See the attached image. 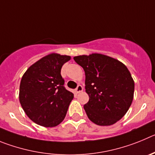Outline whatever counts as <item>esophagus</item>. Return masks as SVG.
I'll return each mask as SVG.
<instances>
[{
	"label": "esophagus",
	"mask_w": 155,
	"mask_h": 155,
	"mask_svg": "<svg viewBox=\"0 0 155 155\" xmlns=\"http://www.w3.org/2000/svg\"><path fill=\"white\" fill-rule=\"evenodd\" d=\"M83 87L81 85H79V86H77V88H76V90H75V93H81V92H83Z\"/></svg>",
	"instance_id": "34e87169"
}]
</instances>
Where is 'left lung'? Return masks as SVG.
I'll list each match as a JSON object with an SVG mask.
<instances>
[{"instance_id": "1", "label": "left lung", "mask_w": 155, "mask_h": 155, "mask_svg": "<svg viewBox=\"0 0 155 155\" xmlns=\"http://www.w3.org/2000/svg\"><path fill=\"white\" fill-rule=\"evenodd\" d=\"M73 58L85 71V89L90 97L84 105L88 118L100 126L114 124L133 101L134 82L130 71L119 60L103 54Z\"/></svg>"}]
</instances>
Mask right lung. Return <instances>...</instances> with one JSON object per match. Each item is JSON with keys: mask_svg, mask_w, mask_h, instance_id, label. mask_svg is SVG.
I'll return each instance as SVG.
<instances>
[{"mask_svg": "<svg viewBox=\"0 0 155 155\" xmlns=\"http://www.w3.org/2000/svg\"><path fill=\"white\" fill-rule=\"evenodd\" d=\"M70 58L48 54L31 65L22 76L19 101L26 115L40 126L53 127L65 119L74 95L64 87L61 69Z\"/></svg>", "mask_w": 155, "mask_h": 155, "instance_id": "obj_1", "label": "right lung"}]
</instances>
